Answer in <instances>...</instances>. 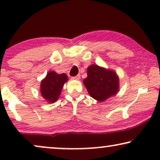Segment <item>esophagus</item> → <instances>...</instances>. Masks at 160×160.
<instances>
[{
  "mask_svg": "<svg viewBox=\"0 0 160 160\" xmlns=\"http://www.w3.org/2000/svg\"><path fill=\"white\" fill-rule=\"evenodd\" d=\"M72 78H73V79L79 80L80 79V75H77V76H73V77H72Z\"/></svg>",
  "mask_w": 160,
  "mask_h": 160,
  "instance_id": "obj_1",
  "label": "esophagus"
}]
</instances>
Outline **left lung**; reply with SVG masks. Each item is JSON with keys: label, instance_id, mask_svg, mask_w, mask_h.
<instances>
[{"label": "left lung", "instance_id": "1", "mask_svg": "<svg viewBox=\"0 0 160 160\" xmlns=\"http://www.w3.org/2000/svg\"><path fill=\"white\" fill-rule=\"evenodd\" d=\"M84 84L89 95L94 99L102 102L119 91V77L116 72L92 65L87 68V77Z\"/></svg>", "mask_w": 160, "mask_h": 160}]
</instances>
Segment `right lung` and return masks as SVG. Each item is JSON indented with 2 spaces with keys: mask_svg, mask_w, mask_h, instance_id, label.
Returning a JSON list of instances; mask_svg holds the SVG:
<instances>
[{
  "mask_svg": "<svg viewBox=\"0 0 160 160\" xmlns=\"http://www.w3.org/2000/svg\"><path fill=\"white\" fill-rule=\"evenodd\" d=\"M67 81L68 76L65 73L58 74L54 71L49 72L41 83L42 97L49 102H56L60 97L63 85Z\"/></svg>",
  "mask_w": 160,
  "mask_h": 160,
  "instance_id": "1",
  "label": "right lung"
}]
</instances>
